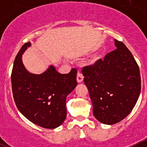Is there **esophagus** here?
I'll return each mask as SVG.
<instances>
[{
    "mask_svg": "<svg viewBox=\"0 0 147 147\" xmlns=\"http://www.w3.org/2000/svg\"><path fill=\"white\" fill-rule=\"evenodd\" d=\"M83 79H84V76H83L82 74L80 71H78L77 75H76V80L78 82H82L83 81Z\"/></svg>",
    "mask_w": 147,
    "mask_h": 147,
    "instance_id": "34e87169",
    "label": "esophagus"
}]
</instances>
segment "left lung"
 <instances>
[{
	"instance_id": "8db88e82",
	"label": "left lung",
	"mask_w": 147,
	"mask_h": 147,
	"mask_svg": "<svg viewBox=\"0 0 147 147\" xmlns=\"http://www.w3.org/2000/svg\"><path fill=\"white\" fill-rule=\"evenodd\" d=\"M115 50L82 73L89 91L95 118L105 124H114L126 118L135 107L141 93L139 67L130 51L115 40Z\"/></svg>"
}]
</instances>
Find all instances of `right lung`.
<instances>
[{"instance_id":"right-lung-1","label":"right lung","mask_w":147,"mask_h":147,"mask_svg":"<svg viewBox=\"0 0 147 147\" xmlns=\"http://www.w3.org/2000/svg\"><path fill=\"white\" fill-rule=\"evenodd\" d=\"M30 45V42L24 44L15 59L11 75L13 97L19 111L30 121L54 129L66 118V97L77 85V70L72 68L62 74L50 66L42 74L28 72L22 54Z\"/></svg>"}]
</instances>
